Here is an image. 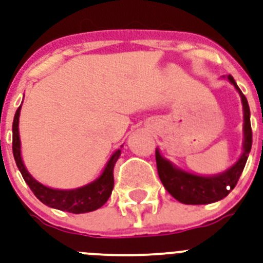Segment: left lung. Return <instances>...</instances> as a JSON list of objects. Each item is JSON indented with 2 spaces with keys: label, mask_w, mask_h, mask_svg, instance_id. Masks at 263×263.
<instances>
[{
  "label": "left lung",
  "mask_w": 263,
  "mask_h": 263,
  "mask_svg": "<svg viewBox=\"0 0 263 263\" xmlns=\"http://www.w3.org/2000/svg\"><path fill=\"white\" fill-rule=\"evenodd\" d=\"M226 79L234 85L236 92L240 96L244 120L243 152H241L239 160L231 167H229L223 173L211 176L188 173V171L178 167L171 161L163 157L160 153V149L156 148V162H157L158 176H160L166 191L176 201L184 204H209L225 198L236 185L241 173H243L247 160H248L252 148L251 111H249L248 101H247L246 96L241 93V90L239 89L231 75H228Z\"/></svg>",
  "instance_id": "left-lung-1"
}]
</instances>
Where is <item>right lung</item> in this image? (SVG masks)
Listing matches in <instances>:
<instances>
[{
  "label": "right lung",
  "mask_w": 263,
  "mask_h": 263,
  "mask_svg": "<svg viewBox=\"0 0 263 263\" xmlns=\"http://www.w3.org/2000/svg\"><path fill=\"white\" fill-rule=\"evenodd\" d=\"M22 105L16 110L12 123V153H14L15 162L17 168L22 173L25 183L29 185L34 196L42 203L51 209L60 211L71 212V214H85V212L95 211L102 207L110 198L114 189V166L120 157L121 149H116L106 163L102 174L92 183L75 189H53L43 185L35 180L29 171L25 167L22 158V143L19 135V116ZM123 147V145H121Z\"/></svg>",
  "instance_id": "right-lung-1"
}]
</instances>
